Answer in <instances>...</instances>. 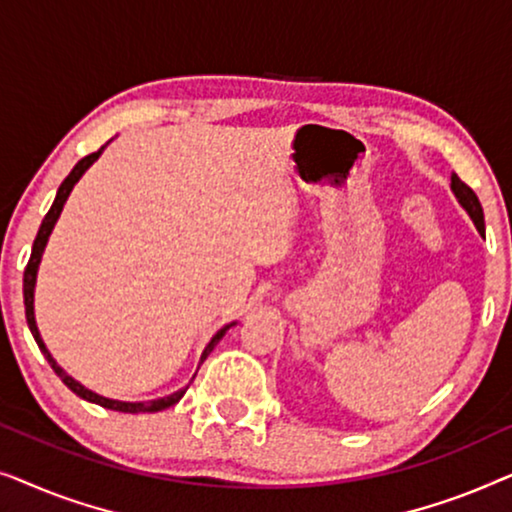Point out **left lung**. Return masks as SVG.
<instances>
[{
	"label": "left lung",
	"instance_id": "left-lung-1",
	"mask_svg": "<svg viewBox=\"0 0 512 512\" xmlns=\"http://www.w3.org/2000/svg\"><path fill=\"white\" fill-rule=\"evenodd\" d=\"M450 188H452L454 198L459 200V205L464 207L466 212H468V216H471V219H473L475 228H478V233L485 235V216H482V205H480L478 195L473 193V188L466 186L464 181H461V179L457 177V174H452V184H450Z\"/></svg>",
	"mask_w": 512,
	"mask_h": 512
}]
</instances>
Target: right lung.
<instances>
[{
	"instance_id": "add662e5",
	"label": "right lung",
	"mask_w": 512,
	"mask_h": 512,
	"mask_svg": "<svg viewBox=\"0 0 512 512\" xmlns=\"http://www.w3.org/2000/svg\"><path fill=\"white\" fill-rule=\"evenodd\" d=\"M102 151H104V146H102L100 151H95V153H90V156L81 158L79 163L74 165V170L69 172V174H67V179L62 181V184H60V188H58V195H55L53 205H51V209H48V214L44 216V221H41V228H39V233H37V240H34V244H32V256H30V261H27V268H25V275H23L25 317H27V326H30V331H32V335H34V340H37L39 349H41V352H44L46 361L51 363V368L55 370V375H58L60 380L65 382L67 387L72 389L76 396H81L83 401L97 403V405H102V408H109V410H116V412H132V415H137V412H160V410H165V408H172L174 403H179V401H181V396L186 394V389H179V391H174V394H170V396L156 398V401H142V403H125V401H114V398H104V396H100V394H95V391H90V389L83 387V384L76 382L72 375H67L65 370H62V368L58 366V361L53 359L51 352H48L46 345H44V340H41V335H39V328H37V321H34V284H37V270H39L41 256H44V249H46V242H48V237H51V233H53V226H55V221L60 219V212H62V207H65V202H67V198H69V193H72V188L76 186V181H79V179L83 177V172H86L88 167L93 165L97 158H100V153H102ZM230 326H235V321H233V324L223 326L221 331L216 333L212 340H209V345L205 347V352H202V356H200V363L205 361L209 354H212V349L216 347V342H219V340L223 338V335H226V331H228Z\"/></svg>"
}]
</instances>
